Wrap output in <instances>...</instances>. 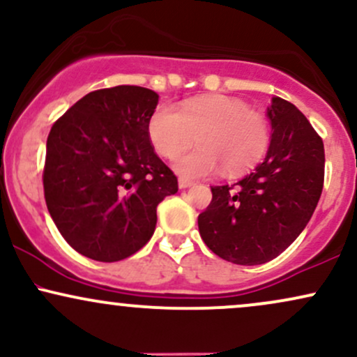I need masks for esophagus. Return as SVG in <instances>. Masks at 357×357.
I'll use <instances>...</instances> for the list:
<instances>
[{
    "instance_id": "1",
    "label": "esophagus",
    "mask_w": 357,
    "mask_h": 357,
    "mask_svg": "<svg viewBox=\"0 0 357 357\" xmlns=\"http://www.w3.org/2000/svg\"><path fill=\"white\" fill-rule=\"evenodd\" d=\"M191 184H192V183L190 181V179L179 178V188H181V190H186V188H190Z\"/></svg>"
}]
</instances>
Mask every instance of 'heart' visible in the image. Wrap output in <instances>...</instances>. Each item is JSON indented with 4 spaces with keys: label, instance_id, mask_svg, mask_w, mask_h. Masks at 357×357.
Masks as SVG:
<instances>
[{
    "label": "heart",
    "instance_id": "heart-1",
    "mask_svg": "<svg viewBox=\"0 0 357 357\" xmlns=\"http://www.w3.org/2000/svg\"><path fill=\"white\" fill-rule=\"evenodd\" d=\"M147 136L155 153L173 159L192 142L196 149L176 161L186 178H204L223 167L238 174L255 166L270 146L268 119L231 97H202L183 102L179 110L161 105L147 124Z\"/></svg>",
    "mask_w": 357,
    "mask_h": 357
}]
</instances>
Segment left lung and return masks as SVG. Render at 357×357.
<instances>
[{
  "label": "left lung",
  "mask_w": 357,
  "mask_h": 357,
  "mask_svg": "<svg viewBox=\"0 0 357 357\" xmlns=\"http://www.w3.org/2000/svg\"><path fill=\"white\" fill-rule=\"evenodd\" d=\"M267 116L273 132L265 161L238 183L211 186L198 216L206 247L238 265L280 255L309 223L324 186V142L304 114L275 97Z\"/></svg>",
  "instance_id": "obj_1"
}]
</instances>
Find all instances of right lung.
Instances as JSON below:
<instances>
[{
    "instance_id": "1",
    "label": "right lung",
    "mask_w": 357,
    "mask_h": 357,
    "mask_svg": "<svg viewBox=\"0 0 357 357\" xmlns=\"http://www.w3.org/2000/svg\"><path fill=\"white\" fill-rule=\"evenodd\" d=\"M158 99L137 85L93 90L48 134L47 208L67 243L92 260H124L144 247L158 204L178 191L147 136Z\"/></svg>"
}]
</instances>
